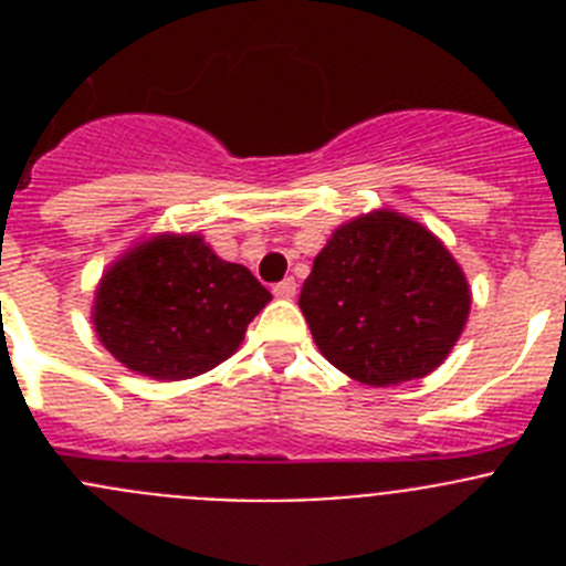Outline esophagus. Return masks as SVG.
Listing matches in <instances>:
<instances>
[{
  "label": "esophagus",
  "mask_w": 566,
  "mask_h": 566,
  "mask_svg": "<svg viewBox=\"0 0 566 566\" xmlns=\"http://www.w3.org/2000/svg\"><path fill=\"white\" fill-rule=\"evenodd\" d=\"M294 292H297V283H294V277L280 280V283H274V286H272V294H274V297H280V300L294 297Z\"/></svg>",
  "instance_id": "1"
}]
</instances>
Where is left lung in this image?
<instances>
[{
  "instance_id": "1",
  "label": "left lung",
  "mask_w": 566,
  "mask_h": 566,
  "mask_svg": "<svg viewBox=\"0 0 566 566\" xmlns=\"http://www.w3.org/2000/svg\"><path fill=\"white\" fill-rule=\"evenodd\" d=\"M323 357L357 382H408L451 354L470 289L451 252L397 212L345 223L314 258L300 292Z\"/></svg>"
}]
</instances>
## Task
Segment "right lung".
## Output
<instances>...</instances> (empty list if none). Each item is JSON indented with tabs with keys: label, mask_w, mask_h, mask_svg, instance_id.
<instances>
[{
	"label": "right lung",
	"mask_w": 566,
	"mask_h": 566,
	"mask_svg": "<svg viewBox=\"0 0 566 566\" xmlns=\"http://www.w3.org/2000/svg\"><path fill=\"white\" fill-rule=\"evenodd\" d=\"M272 294L198 234H161L124 254L96 292V334L129 371L187 379L238 352Z\"/></svg>",
	"instance_id": "right-lung-1"
}]
</instances>
